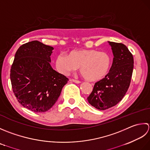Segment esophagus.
Here are the masks:
<instances>
[{
  "mask_svg": "<svg viewBox=\"0 0 150 150\" xmlns=\"http://www.w3.org/2000/svg\"><path fill=\"white\" fill-rule=\"evenodd\" d=\"M71 81L74 82V83H81L80 81L77 80V79H71Z\"/></svg>",
  "mask_w": 150,
  "mask_h": 150,
  "instance_id": "esophagus-1",
  "label": "esophagus"
}]
</instances>
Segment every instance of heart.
<instances>
[{
	"label": "heart",
	"instance_id": "obj_1",
	"mask_svg": "<svg viewBox=\"0 0 150 150\" xmlns=\"http://www.w3.org/2000/svg\"><path fill=\"white\" fill-rule=\"evenodd\" d=\"M111 65V57L105 52L96 50H76L68 55L58 54L56 58L57 69L63 74L74 72L79 66L83 77L89 81H98L108 74Z\"/></svg>",
	"mask_w": 150,
	"mask_h": 150
}]
</instances>
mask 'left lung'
I'll use <instances>...</instances> for the list:
<instances>
[{
  "mask_svg": "<svg viewBox=\"0 0 150 150\" xmlns=\"http://www.w3.org/2000/svg\"><path fill=\"white\" fill-rule=\"evenodd\" d=\"M113 54L109 72L96 82L87 98L90 104L97 109L105 110L120 102L129 87L133 71V57L126 45L108 41Z\"/></svg>",
  "mask_w": 150,
  "mask_h": 150,
  "instance_id": "obj_1",
  "label": "left lung"
}]
</instances>
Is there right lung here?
<instances>
[{
    "mask_svg": "<svg viewBox=\"0 0 150 150\" xmlns=\"http://www.w3.org/2000/svg\"><path fill=\"white\" fill-rule=\"evenodd\" d=\"M53 50L33 41L21 45L15 55L10 71L12 88L18 102L33 112L49 110L69 81L51 67Z\"/></svg>",
    "mask_w": 150,
    "mask_h": 150,
    "instance_id": "obj_1",
    "label": "right lung"
}]
</instances>
